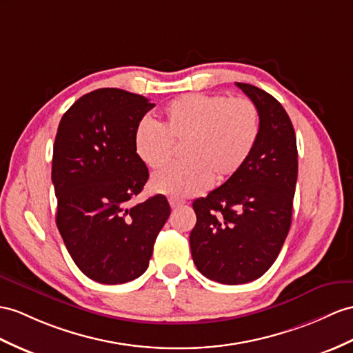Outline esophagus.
<instances>
[{
  "label": "esophagus",
  "mask_w": 353,
  "mask_h": 353,
  "mask_svg": "<svg viewBox=\"0 0 353 353\" xmlns=\"http://www.w3.org/2000/svg\"><path fill=\"white\" fill-rule=\"evenodd\" d=\"M169 203H170L172 208H178V206L184 205V201H181V199H176V197H170V199H169Z\"/></svg>",
  "instance_id": "obj_1"
}]
</instances>
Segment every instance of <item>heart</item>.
I'll return each mask as SVG.
<instances>
[{
	"instance_id": "b5f03b06",
	"label": "heart",
	"mask_w": 353,
	"mask_h": 353,
	"mask_svg": "<svg viewBox=\"0 0 353 353\" xmlns=\"http://www.w3.org/2000/svg\"><path fill=\"white\" fill-rule=\"evenodd\" d=\"M261 134L259 110L245 97L184 94L163 110L160 125L143 121L134 132V152L152 170L165 168L174 145L183 143L179 165L152 178V188L170 197L205 192L225 183L250 159Z\"/></svg>"
}]
</instances>
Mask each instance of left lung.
Returning <instances> with one entry per match:
<instances>
[{"instance_id": "obj_1", "label": "left lung", "mask_w": 353, "mask_h": 353, "mask_svg": "<svg viewBox=\"0 0 353 353\" xmlns=\"http://www.w3.org/2000/svg\"><path fill=\"white\" fill-rule=\"evenodd\" d=\"M259 110L261 134L236 175L193 202L190 248L196 268L223 285H244L270 270L292 223L298 178L295 130L271 94L236 82Z\"/></svg>"}]
</instances>
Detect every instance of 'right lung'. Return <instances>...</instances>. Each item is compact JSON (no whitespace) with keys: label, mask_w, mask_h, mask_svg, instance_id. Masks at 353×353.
Returning a JSON list of instances; mask_svg holds the SVG:
<instances>
[{"label":"right lung","mask_w":353,"mask_h":353,"mask_svg":"<svg viewBox=\"0 0 353 353\" xmlns=\"http://www.w3.org/2000/svg\"><path fill=\"white\" fill-rule=\"evenodd\" d=\"M154 106L139 94L100 88L76 100L58 125L57 226L77 268L101 285L141 277L169 219L163 194L130 206L150 176L134 152V132Z\"/></svg>","instance_id":"add662e5"}]
</instances>
